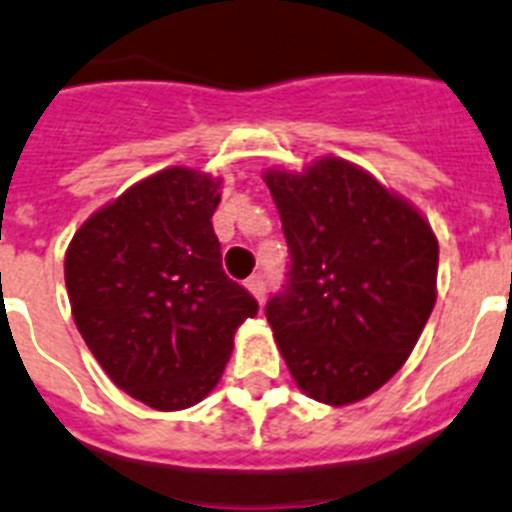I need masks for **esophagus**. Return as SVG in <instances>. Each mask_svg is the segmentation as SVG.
Masks as SVG:
<instances>
[{
    "label": "esophagus",
    "mask_w": 512,
    "mask_h": 512,
    "mask_svg": "<svg viewBox=\"0 0 512 512\" xmlns=\"http://www.w3.org/2000/svg\"><path fill=\"white\" fill-rule=\"evenodd\" d=\"M246 287H248V290H251L253 298L259 300V303H264V298H266V282H264V277H259V274H253V277H248Z\"/></svg>",
    "instance_id": "obj_1"
}]
</instances>
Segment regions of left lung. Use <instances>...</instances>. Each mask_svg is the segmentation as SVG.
<instances>
[{
    "instance_id": "8db88e82",
    "label": "left lung",
    "mask_w": 512,
    "mask_h": 512,
    "mask_svg": "<svg viewBox=\"0 0 512 512\" xmlns=\"http://www.w3.org/2000/svg\"><path fill=\"white\" fill-rule=\"evenodd\" d=\"M264 181L290 248L266 321L310 399L355 404L391 381L425 329L438 240L412 204L339 157Z\"/></svg>"
}]
</instances>
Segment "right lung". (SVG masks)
I'll return each instance as SVG.
<instances>
[{
	"mask_svg": "<svg viewBox=\"0 0 512 512\" xmlns=\"http://www.w3.org/2000/svg\"><path fill=\"white\" fill-rule=\"evenodd\" d=\"M220 181L168 168L134 183L74 233L64 259L72 316L121 391L160 412L202 401L259 303L222 269Z\"/></svg>",
	"mask_w": 512,
	"mask_h": 512,
	"instance_id": "1",
	"label": "right lung"
}]
</instances>
